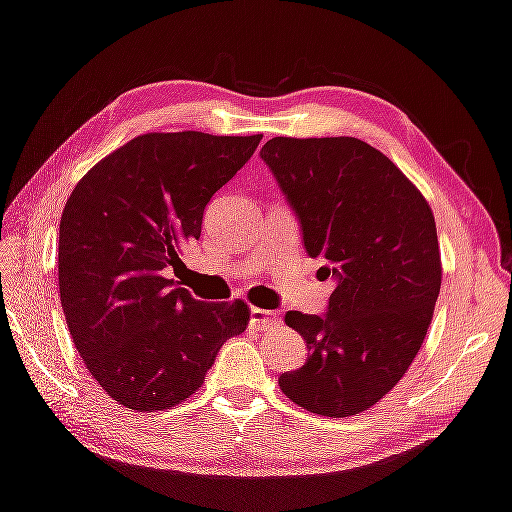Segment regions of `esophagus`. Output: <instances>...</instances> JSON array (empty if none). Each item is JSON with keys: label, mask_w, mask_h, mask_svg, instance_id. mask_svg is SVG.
Instances as JSON below:
<instances>
[{"label": "esophagus", "mask_w": 512, "mask_h": 512, "mask_svg": "<svg viewBox=\"0 0 512 512\" xmlns=\"http://www.w3.org/2000/svg\"><path fill=\"white\" fill-rule=\"evenodd\" d=\"M249 322L258 331L274 329V326L281 324L279 315H276L274 311H265V308H251V311H249Z\"/></svg>", "instance_id": "1"}]
</instances>
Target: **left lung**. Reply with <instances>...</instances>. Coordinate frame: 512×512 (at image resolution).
<instances>
[{
	"mask_svg": "<svg viewBox=\"0 0 512 512\" xmlns=\"http://www.w3.org/2000/svg\"><path fill=\"white\" fill-rule=\"evenodd\" d=\"M261 158L297 215L306 254L335 281L324 315L286 313L308 360L279 385L311 413H363L406 374L431 324L442 281L431 206L358 138H272Z\"/></svg>",
	"mask_w": 512,
	"mask_h": 512,
	"instance_id": "obj_1",
	"label": "left lung"
}]
</instances>
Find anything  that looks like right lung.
Returning <instances> with one entry per match:
<instances>
[{"label": "right lung", "instance_id": "obj_1", "mask_svg": "<svg viewBox=\"0 0 512 512\" xmlns=\"http://www.w3.org/2000/svg\"><path fill=\"white\" fill-rule=\"evenodd\" d=\"M258 136L145 133L108 154L63 208L58 288L88 372L117 404L152 413L204 383L226 340L247 329L245 301L204 304L167 270L201 236L211 197L256 152Z\"/></svg>", "mask_w": 512, "mask_h": 512}]
</instances>
